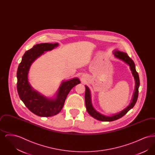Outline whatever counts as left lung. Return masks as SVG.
I'll use <instances>...</instances> for the list:
<instances>
[{"label": "left lung", "instance_id": "obj_1", "mask_svg": "<svg viewBox=\"0 0 155 155\" xmlns=\"http://www.w3.org/2000/svg\"><path fill=\"white\" fill-rule=\"evenodd\" d=\"M113 54L114 55V57L117 59H119L124 61L127 64H128L130 66V68L131 71V73L133 74L134 78L135 80V89L134 92L133 94V97L131 99V102L130 104L123 109V110L120 111L119 113L113 114L111 116H106L101 114L94 107L92 103V99H91V91L88 87L85 85V106L87 108V110L88 111L89 115H91L92 117L95 118L97 120L102 121H112L116 120L118 118L122 117L123 116H124L125 114L131 109L135 103L137 102L138 96V88L140 87V78L138 73L136 71L135 69V65L133 60L131 59L128 54L124 52L119 51L118 50L116 49L113 52Z\"/></svg>", "mask_w": 155, "mask_h": 155}]
</instances>
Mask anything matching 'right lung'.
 Wrapping results in <instances>:
<instances>
[{"label": "right lung", "instance_id": "right-lung-1", "mask_svg": "<svg viewBox=\"0 0 155 155\" xmlns=\"http://www.w3.org/2000/svg\"><path fill=\"white\" fill-rule=\"evenodd\" d=\"M58 46V43L34 45L24 53L17 69V88L18 95L25 106L38 116L51 117L58 114L61 110L70 90L81 82L78 78L63 80L53 97L45 96L31 85L28 77L32 64L45 52L52 51Z\"/></svg>", "mask_w": 155, "mask_h": 155}]
</instances>
